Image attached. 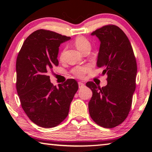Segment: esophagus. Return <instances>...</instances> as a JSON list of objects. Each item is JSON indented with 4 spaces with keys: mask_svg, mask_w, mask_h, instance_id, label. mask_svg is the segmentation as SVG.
<instances>
[{
    "mask_svg": "<svg viewBox=\"0 0 152 152\" xmlns=\"http://www.w3.org/2000/svg\"><path fill=\"white\" fill-rule=\"evenodd\" d=\"M84 83H82V82H78V86H79L80 88H82V87H84Z\"/></svg>",
    "mask_w": 152,
    "mask_h": 152,
    "instance_id": "1",
    "label": "esophagus"
}]
</instances>
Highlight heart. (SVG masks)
<instances>
[{"label":"heart","mask_w":152,"mask_h":152,"mask_svg":"<svg viewBox=\"0 0 152 152\" xmlns=\"http://www.w3.org/2000/svg\"><path fill=\"white\" fill-rule=\"evenodd\" d=\"M74 45L76 47L78 50L83 53L84 51H86L88 49H91V43H90L89 40L86 39V37H83V36H78L77 37L75 40H74ZM89 70V67L86 66H78L74 68L72 72L74 74V75L80 77H83L87 72Z\"/></svg>","instance_id":"heart-1"}]
</instances>
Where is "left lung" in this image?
Returning <instances> with one entry per match:
<instances>
[{
	"mask_svg": "<svg viewBox=\"0 0 152 152\" xmlns=\"http://www.w3.org/2000/svg\"><path fill=\"white\" fill-rule=\"evenodd\" d=\"M100 45L96 65L107 74V84L101 88L93 82L86 86L92 96L88 110L94 121L104 128H113L125 120L130 111L135 90L137 63L127 35L119 27L108 25L91 33Z\"/></svg>",
	"mask_w": 152,
	"mask_h": 152,
	"instance_id": "obj_1",
	"label": "left lung"
}]
</instances>
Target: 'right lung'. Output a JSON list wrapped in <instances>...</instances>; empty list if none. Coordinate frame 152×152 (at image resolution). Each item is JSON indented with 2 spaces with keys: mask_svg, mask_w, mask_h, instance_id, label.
<instances>
[{
  "mask_svg": "<svg viewBox=\"0 0 152 152\" xmlns=\"http://www.w3.org/2000/svg\"><path fill=\"white\" fill-rule=\"evenodd\" d=\"M70 37L39 29L25 40L16 61L17 94L23 109L32 122L44 128L54 127L68 116L78 84L68 79L56 87L48 72L58 66L61 43Z\"/></svg>",
  "mask_w": 152,
  "mask_h": 152,
  "instance_id": "right-lung-1",
  "label": "right lung"
}]
</instances>
